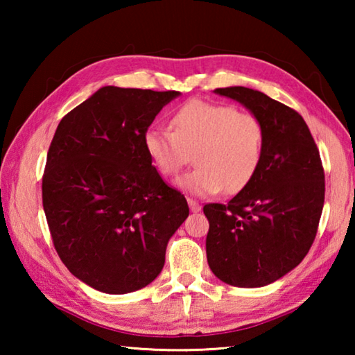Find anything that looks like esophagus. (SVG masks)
<instances>
[{
	"mask_svg": "<svg viewBox=\"0 0 355 355\" xmlns=\"http://www.w3.org/2000/svg\"><path fill=\"white\" fill-rule=\"evenodd\" d=\"M188 205H189V209L192 213H199L200 211V203L197 200H192V199H188Z\"/></svg>",
	"mask_w": 355,
	"mask_h": 355,
	"instance_id": "obj_1",
	"label": "esophagus"
}]
</instances>
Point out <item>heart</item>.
<instances>
[{
	"label": "heart",
	"instance_id": "heart-1",
	"mask_svg": "<svg viewBox=\"0 0 355 355\" xmlns=\"http://www.w3.org/2000/svg\"><path fill=\"white\" fill-rule=\"evenodd\" d=\"M144 147L164 178H175L194 153L197 167L180 180L191 194L213 196L222 189L235 194L252 182L261 164L264 127L254 112L192 100L172 114L171 130L150 128Z\"/></svg>",
	"mask_w": 355,
	"mask_h": 355
}]
</instances>
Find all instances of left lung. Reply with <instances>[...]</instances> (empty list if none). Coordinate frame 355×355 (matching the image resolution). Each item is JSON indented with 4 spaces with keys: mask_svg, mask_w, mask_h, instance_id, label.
I'll list each match as a JSON object with an SVG mask.
<instances>
[{
    "mask_svg": "<svg viewBox=\"0 0 355 355\" xmlns=\"http://www.w3.org/2000/svg\"><path fill=\"white\" fill-rule=\"evenodd\" d=\"M260 117L261 164L228 203L203 207L207 258L228 285L257 288L290 272L309 254L324 205V169L313 136L297 111L254 89H216Z\"/></svg>",
    "mask_w": 355,
    "mask_h": 355,
    "instance_id": "1",
    "label": "left lung"
}]
</instances>
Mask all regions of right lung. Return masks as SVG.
I'll use <instances>...</instances> for the list:
<instances>
[{"mask_svg": "<svg viewBox=\"0 0 355 355\" xmlns=\"http://www.w3.org/2000/svg\"><path fill=\"white\" fill-rule=\"evenodd\" d=\"M177 91L105 86L65 114L46 155L42 202L69 271L107 294L147 286L189 214L164 183L144 135Z\"/></svg>", "mask_w": 355, "mask_h": 355, "instance_id": "right-lung-1", "label": "right lung"}]
</instances>
